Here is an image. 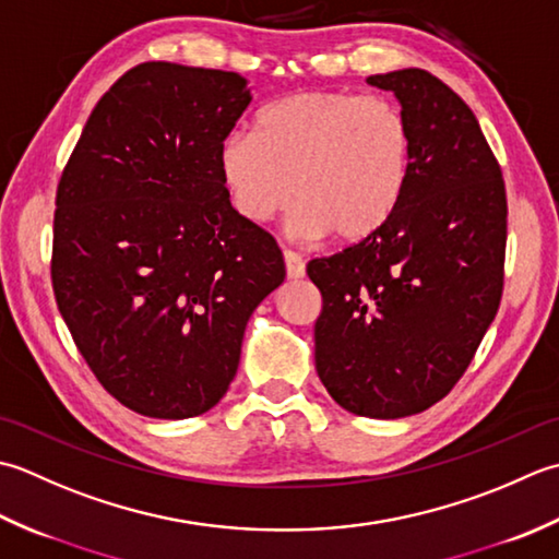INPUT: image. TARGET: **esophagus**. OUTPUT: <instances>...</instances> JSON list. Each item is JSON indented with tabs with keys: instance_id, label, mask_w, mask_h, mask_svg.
I'll list each match as a JSON object with an SVG mask.
<instances>
[{
	"instance_id": "esophagus-1",
	"label": "esophagus",
	"mask_w": 559,
	"mask_h": 559,
	"mask_svg": "<svg viewBox=\"0 0 559 559\" xmlns=\"http://www.w3.org/2000/svg\"><path fill=\"white\" fill-rule=\"evenodd\" d=\"M284 265H287L289 280H301L306 275L304 258L299 253H294V250H284Z\"/></svg>"
}]
</instances>
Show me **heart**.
Masks as SVG:
<instances>
[{
  "mask_svg": "<svg viewBox=\"0 0 559 559\" xmlns=\"http://www.w3.org/2000/svg\"><path fill=\"white\" fill-rule=\"evenodd\" d=\"M222 183L243 219L263 224L294 202L301 236L359 243L397 212L413 168V132L395 104L349 91H301L258 116V134L222 140Z\"/></svg>",
  "mask_w": 559,
  "mask_h": 559,
  "instance_id": "heart-1",
  "label": "heart"
}]
</instances>
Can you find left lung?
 I'll list each match as a JSON object with an SVG mask.
<instances>
[{
  "label": "left lung",
  "instance_id": "8db88e82",
  "mask_svg": "<svg viewBox=\"0 0 559 559\" xmlns=\"http://www.w3.org/2000/svg\"><path fill=\"white\" fill-rule=\"evenodd\" d=\"M413 132L401 207L379 234L306 272L321 289L316 371L337 405L397 419L468 369L504 289L507 190L473 110L425 70L373 74Z\"/></svg>",
  "mask_w": 559,
  "mask_h": 559
}]
</instances>
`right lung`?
Returning a JSON list of instances; mask_svg holds the SVG:
<instances>
[{
	"mask_svg": "<svg viewBox=\"0 0 559 559\" xmlns=\"http://www.w3.org/2000/svg\"><path fill=\"white\" fill-rule=\"evenodd\" d=\"M248 104L236 72L136 64L57 183V309L98 383L144 417L219 403L250 313L284 282L277 241L231 207L216 162Z\"/></svg>",
	"mask_w": 559,
	"mask_h": 559,
	"instance_id": "1",
	"label": "right lung"
}]
</instances>
